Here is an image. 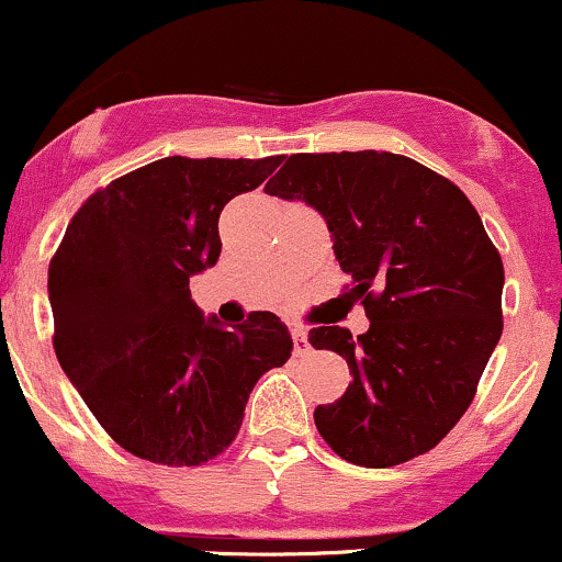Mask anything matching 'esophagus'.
Wrapping results in <instances>:
<instances>
[{"mask_svg": "<svg viewBox=\"0 0 562 562\" xmlns=\"http://www.w3.org/2000/svg\"><path fill=\"white\" fill-rule=\"evenodd\" d=\"M293 351L295 357H303V353H308V348H312V344H308V333L303 330V327H293Z\"/></svg>", "mask_w": 562, "mask_h": 562, "instance_id": "esophagus-1", "label": "esophagus"}]
</instances>
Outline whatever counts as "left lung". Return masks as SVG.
<instances>
[{
  "label": "left lung",
  "instance_id": "obj_1",
  "mask_svg": "<svg viewBox=\"0 0 562 562\" xmlns=\"http://www.w3.org/2000/svg\"><path fill=\"white\" fill-rule=\"evenodd\" d=\"M263 190L306 200L333 232L370 330L314 327V348L353 380L314 409L335 454L393 468L460 423L502 335L505 267L465 192L417 160L383 150L295 153Z\"/></svg>",
  "mask_w": 562,
  "mask_h": 562
}]
</instances>
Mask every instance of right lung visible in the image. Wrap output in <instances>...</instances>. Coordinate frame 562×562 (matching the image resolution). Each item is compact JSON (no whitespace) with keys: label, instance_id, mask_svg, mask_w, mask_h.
Here are the masks:
<instances>
[{"label":"right lung","instance_id":"right-lung-1","mask_svg":"<svg viewBox=\"0 0 562 562\" xmlns=\"http://www.w3.org/2000/svg\"><path fill=\"white\" fill-rule=\"evenodd\" d=\"M280 164L153 160L83 200L49 261L57 362L105 434L139 460H214L235 441L256 380L290 359L293 338L272 312L224 330L190 295V277L222 254L224 205Z\"/></svg>","mask_w":562,"mask_h":562}]
</instances>
